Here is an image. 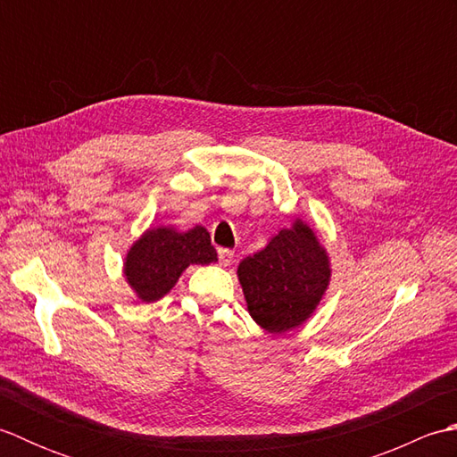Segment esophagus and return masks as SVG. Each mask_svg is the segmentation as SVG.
<instances>
[{
    "label": "esophagus",
    "mask_w": 457,
    "mask_h": 457,
    "mask_svg": "<svg viewBox=\"0 0 457 457\" xmlns=\"http://www.w3.org/2000/svg\"><path fill=\"white\" fill-rule=\"evenodd\" d=\"M234 257H236V253H234V251H231V249H218V259H220V263L221 265H231V263H234Z\"/></svg>",
    "instance_id": "obj_1"
}]
</instances>
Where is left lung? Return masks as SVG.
Masks as SVG:
<instances>
[{
	"label": "left lung",
	"instance_id": "1",
	"mask_svg": "<svg viewBox=\"0 0 457 457\" xmlns=\"http://www.w3.org/2000/svg\"><path fill=\"white\" fill-rule=\"evenodd\" d=\"M251 318L270 334L296 328L314 312L329 280L326 249L296 221L237 267Z\"/></svg>",
	"mask_w": 457,
	"mask_h": 457
}]
</instances>
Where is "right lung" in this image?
<instances>
[{
  "label": "right lung",
  "mask_w": 457,
  "mask_h": 457,
  "mask_svg": "<svg viewBox=\"0 0 457 457\" xmlns=\"http://www.w3.org/2000/svg\"><path fill=\"white\" fill-rule=\"evenodd\" d=\"M218 261L210 234L202 226L188 231L170 228L149 229L125 259V277L145 303H154L177 283L188 265H208Z\"/></svg>",
  "instance_id": "add662e5"
}]
</instances>
